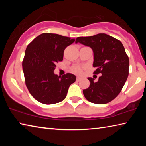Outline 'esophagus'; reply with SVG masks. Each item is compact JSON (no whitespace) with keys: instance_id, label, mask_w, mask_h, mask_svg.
<instances>
[{"instance_id":"34e87169","label":"esophagus","mask_w":146,"mask_h":146,"mask_svg":"<svg viewBox=\"0 0 146 146\" xmlns=\"http://www.w3.org/2000/svg\"><path fill=\"white\" fill-rule=\"evenodd\" d=\"M80 80H81V77H80V76H77V77H76V81H77V82L80 81Z\"/></svg>"}]
</instances>
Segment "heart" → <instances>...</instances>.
I'll use <instances>...</instances> for the list:
<instances>
[{
  "label": "heart",
  "mask_w": 146,
  "mask_h": 146,
  "mask_svg": "<svg viewBox=\"0 0 146 146\" xmlns=\"http://www.w3.org/2000/svg\"><path fill=\"white\" fill-rule=\"evenodd\" d=\"M73 71L74 72H75L76 73L80 74L82 73V69H81L80 67H75L73 68Z\"/></svg>",
  "instance_id": "obj_1"
}]
</instances>
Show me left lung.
Masks as SVG:
<instances>
[{
  "label": "left lung",
  "mask_w": 146,
  "mask_h": 146,
  "mask_svg": "<svg viewBox=\"0 0 146 146\" xmlns=\"http://www.w3.org/2000/svg\"><path fill=\"white\" fill-rule=\"evenodd\" d=\"M80 43L92 49L94 73L102 74L97 82L88 78L90 85L83 90L90 102L104 104L117 97L124 86L129 75V61L124 47L120 40L105 33L76 38L75 43Z\"/></svg>",
  "instance_id": "obj_1"
}]
</instances>
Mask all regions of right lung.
Instances as JSON below:
<instances>
[{
    "instance_id": "obj_1",
    "label": "right lung",
    "mask_w": 146,
    "mask_h": 146,
    "mask_svg": "<svg viewBox=\"0 0 146 146\" xmlns=\"http://www.w3.org/2000/svg\"><path fill=\"white\" fill-rule=\"evenodd\" d=\"M75 38L58 34L44 33L36 37L27 47L23 62L26 85L36 100L44 104L62 101L69 87L75 82L76 76L54 73L56 63L63 60L66 47Z\"/></svg>"
}]
</instances>
